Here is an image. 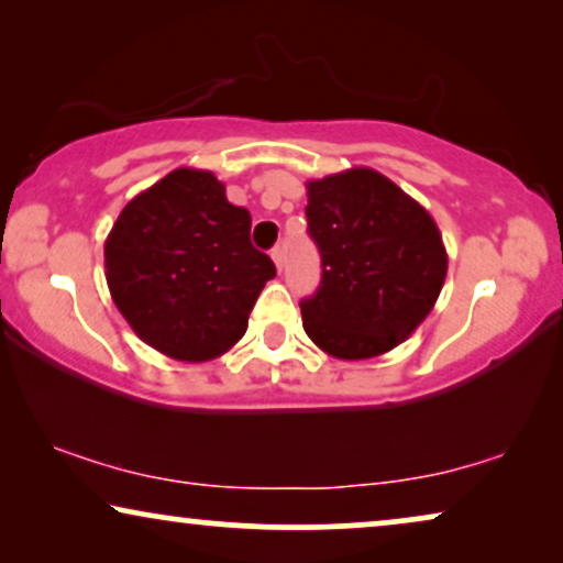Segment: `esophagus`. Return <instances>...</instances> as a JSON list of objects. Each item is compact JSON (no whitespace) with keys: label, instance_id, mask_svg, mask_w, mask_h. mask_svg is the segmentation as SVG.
Returning <instances> with one entry per match:
<instances>
[{"label":"esophagus","instance_id":"obj_1","mask_svg":"<svg viewBox=\"0 0 563 563\" xmlns=\"http://www.w3.org/2000/svg\"><path fill=\"white\" fill-rule=\"evenodd\" d=\"M272 258H274L276 268L284 266V251H282V245H276V249H272Z\"/></svg>","mask_w":563,"mask_h":563}]
</instances>
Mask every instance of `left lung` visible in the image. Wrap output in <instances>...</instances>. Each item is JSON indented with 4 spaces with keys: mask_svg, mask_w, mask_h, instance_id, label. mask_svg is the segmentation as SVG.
Instances as JSON below:
<instances>
[{
    "mask_svg": "<svg viewBox=\"0 0 563 563\" xmlns=\"http://www.w3.org/2000/svg\"><path fill=\"white\" fill-rule=\"evenodd\" d=\"M305 212L322 256L320 287L299 305L310 341L328 356L361 361L410 338L449 272L426 207L384 174L356 166L307 181Z\"/></svg>",
    "mask_w": 563,
    "mask_h": 563,
    "instance_id": "8db88e82",
    "label": "left lung"
}]
</instances>
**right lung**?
I'll list each match as a JSON object with an SVG mask.
<instances>
[{
    "label": "right lung",
    "instance_id": "add662e5",
    "mask_svg": "<svg viewBox=\"0 0 563 563\" xmlns=\"http://www.w3.org/2000/svg\"><path fill=\"white\" fill-rule=\"evenodd\" d=\"M112 302L135 335L176 361H210L249 328L274 261L251 245V214L202 168H174L130 199L104 241Z\"/></svg>",
    "mask_w": 563,
    "mask_h": 563
}]
</instances>
